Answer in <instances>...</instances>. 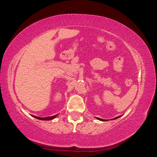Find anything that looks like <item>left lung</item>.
Masks as SVG:
<instances>
[{
    "label": "left lung",
    "instance_id": "obj_1",
    "mask_svg": "<svg viewBox=\"0 0 157 157\" xmlns=\"http://www.w3.org/2000/svg\"><path fill=\"white\" fill-rule=\"evenodd\" d=\"M120 117V116H118V117H115V118H113V119H116V118H119ZM97 119H98V120H99V121H105L106 120H104V119H101V118H96Z\"/></svg>",
    "mask_w": 157,
    "mask_h": 157
}]
</instances>
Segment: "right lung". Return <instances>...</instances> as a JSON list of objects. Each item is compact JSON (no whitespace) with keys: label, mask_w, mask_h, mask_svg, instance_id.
<instances>
[{"label":"right lung","mask_w":157,"mask_h":157,"mask_svg":"<svg viewBox=\"0 0 157 157\" xmlns=\"http://www.w3.org/2000/svg\"><path fill=\"white\" fill-rule=\"evenodd\" d=\"M33 117H35L37 119H39V120H44V121H50L52 119H54V118L56 117L57 115L55 116H52V117H44V118H42V117H36V116H34V115H32Z\"/></svg>","instance_id":"add662e5"}]
</instances>
